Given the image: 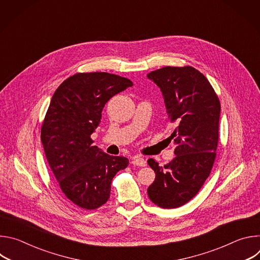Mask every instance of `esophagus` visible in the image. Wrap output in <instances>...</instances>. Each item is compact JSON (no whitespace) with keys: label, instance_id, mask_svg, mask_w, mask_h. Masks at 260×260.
Segmentation results:
<instances>
[{"label":"esophagus","instance_id":"esophagus-1","mask_svg":"<svg viewBox=\"0 0 260 260\" xmlns=\"http://www.w3.org/2000/svg\"><path fill=\"white\" fill-rule=\"evenodd\" d=\"M132 164H133L134 166H138V167H146V165H147V162H146V160H145L144 158L138 157V156L134 158V160L132 161Z\"/></svg>","mask_w":260,"mask_h":260}]
</instances>
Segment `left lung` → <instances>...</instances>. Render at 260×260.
<instances>
[{
    "label": "left lung",
    "mask_w": 260,
    "mask_h": 260,
    "mask_svg": "<svg viewBox=\"0 0 260 260\" xmlns=\"http://www.w3.org/2000/svg\"><path fill=\"white\" fill-rule=\"evenodd\" d=\"M161 90L175 131L176 157L158 166L148 165L155 180L147 189L153 204L175 209L197 196L213 168L219 138L220 101L209 80L190 66L164 67L148 74Z\"/></svg>",
    "instance_id": "obj_1"
}]
</instances>
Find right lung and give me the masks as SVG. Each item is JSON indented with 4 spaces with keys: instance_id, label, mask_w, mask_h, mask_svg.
<instances>
[{
    "instance_id": "right-lung-1",
    "label": "right lung",
    "mask_w": 260,
    "mask_h": 260,
    "mask_svg": "<svg viewBox=\"0 0 260 260\" xmlns=\"http://www.w3.org/2000/svg\"><path fill=\"white\" fill-rule=\"evenodd\" d=\"M131 86L129 79L114 74L77 73L51 99L41 127L45 155L63 194L82 209L106 204L112 179L128 166L126 157L110 156L92 146L91 134L105 104Z\"/></svg>"
}]
</instances>
